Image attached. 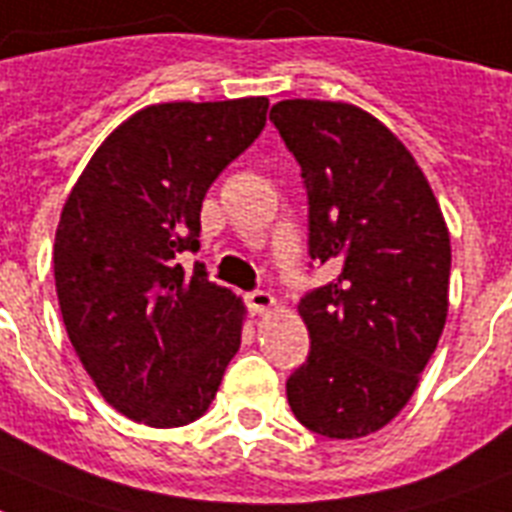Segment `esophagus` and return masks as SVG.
Segmentation results:
<instances>
[{
  "instance_id": "1",
  "label": "esophagus",
  "mask_w": 512,
  "mask_h": 512,
  "mask_svg": "<svg viewBox=\"0 0 512 512\" xmlns=\"http://www.w3.org/2000/svg\"><path fill=\"white\" fill-rule=\"evenodd\" d=\"M247 305L252 313L265 315V313H270L273 307H276V297H273L270 292H252V294H247Z\"/></svg>"
}]
</instances>
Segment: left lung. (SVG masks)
Wrapping results in <instances>:
<instances>
[{"instance_id": "obj_1", "label": "left lung", "mask_w": 512, "mask_h": 512, "mask_svg": "<svg viewBox=\"0 0 512 512\" xmlns=\"http://www.w3.org/2000/svg\"><path fill=\"white\" fill-rule=\"evenodd\" d=\"M270 120L305 178L310 257L339 270L299 302L310 357L286 397L305 429L360 439L410 402L439 344L450 231L421 165L371 112L284 99Z\"/></svg>"}]
</instances>
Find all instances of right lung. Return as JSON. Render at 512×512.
Segmentation results:
<instances>
[{
	"instance_id": "right-lung-1",
	"label": "right lung",
	"mask_w": 512,
	"mask_h": 512,
	"mask_svg": "<svg viewBox=\"0 0 512 512\" xmlns=\"http://www.w3.org/2000/svg\"><path fill=\"white\" fill-rule=\"evenodd\" d=\"M268 97L134 112L91 155L62 205L54 286L70 344L99 394L152 429L194 423L239 352L247 307L186 273L202 199L265 128Z\"/></svg>"
}]
</instances>
